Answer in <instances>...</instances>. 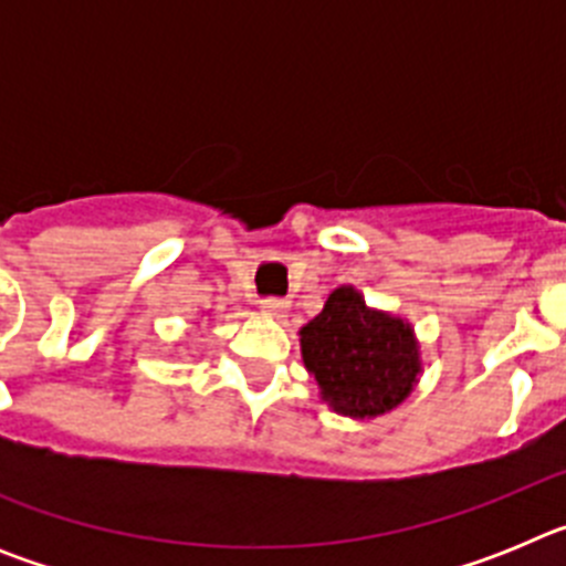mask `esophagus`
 <instances>
[{"label": "esophagus", "instance_id": "34e87169", "mask_svg": "<svg viewBox=\"0 0 566 566\" xmlns=\"http://www.w3.org/2000/svg\"><path fill=\"white\" fill-rule=\"evenodd\" d=\"M260 308L266 314H283L289 308V300L283 297H263L260 300Z\"/></svg>", "mask_w": 566, "mask_h": 566}]
</instances>
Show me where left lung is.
<instances>
[{
  "mask_svg": "<svg viewBox=\"0 0 566 566\" xmlns=\"http://www.w3.org/2000/svg\"><path fill=\"white\" fill-rule=\"evenodd\" d=\"M303 363L323 399L345 417H379L411 394L419 374L417 343L402 319L371 312L352 286L300 332Z\"/></svg>",
  "mask_w": 566,
  "mask_h": 566,
  "instance_id": "8db88e82",
  "label": "left lung"
}]
</instances>
